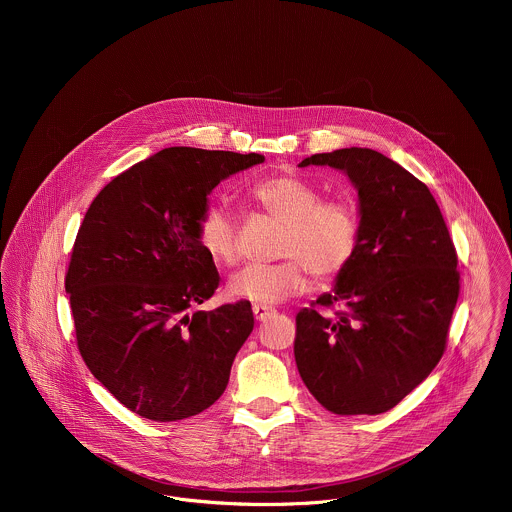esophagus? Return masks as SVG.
<instances>
[{"label": "esophagus", "mask_w": 512, "mask_h": 512, "mask_svg": "<svg viewBox=\"0 0 512 512\" xmlns=\"http://www.w3.org/2000/svg\"><path fill=\"white\" fill-rule=\"evenodd\" d=\"M252 311H254L256 321H266L268 317H272V315L276 313L274 309H270V307H266V305H254V307H252Z\"/></svg>", "instance_id": "34e87169"}]
</instances>
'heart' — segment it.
<instances>
[{"label":"heart","instance_id":"heart-1","mask_svg":"<svg viewBox=\"0 0 512 512\" xmlns=\"http://www.w3.org/2000/svg\"><path fill=\"white\" fill-rule=\"evenodd\" d=\"M256 207L282 224L276 264H252L234 274L228 293L256 305H276L307 288V272L319 280L339 276L353 260L361 238V215L351 199H325V193L292 173L268 177L250 189ZM203 248L220 264L240 260V224L219 205L199 222Z\"/></svg>","mask_w":512,"mask_h":512}]
</instances>
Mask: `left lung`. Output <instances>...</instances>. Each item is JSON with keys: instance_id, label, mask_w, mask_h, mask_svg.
<instances>
[{"instance_id": "1", "label": "left lung", "mask_w": 512, "mask_h": 512, "mask_svg": "<svg viewBox=\"0 0 512 512\" xmlns=\"http://www.w3.org/2000/svg\"><path fill=\"white\" fill-rule=\"evenodd\" d=\"M359 193L361 238L331 293L297 313L301 380L333 414H382L408 396L445 351L459 297L457 254L430 189L390 157L345 147L305 157ZM315 304H341L325 316Z\"/></svg>"}]
</instances>
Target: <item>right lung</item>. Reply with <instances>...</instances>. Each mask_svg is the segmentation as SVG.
Masks as SVG:
<instances>
[{"label":"right lung","instance_id":"obj_1","mask_svg":"<svg viewBox=\"0 0 512 512\" xmlns=\"http://www.w3.org/2000/svg\"><path fill=\"white\" fill-rule=\"evenodd\" d=\"M262 161L167 147L114 177L84 215L65 278L76 345L142 418L177 422L213 406L254 329L250 301L197 309L220 282L199 222L222 179Z\"/></svg>","mask_w":512,"mask_h":512}]
</instances>
